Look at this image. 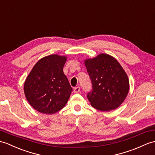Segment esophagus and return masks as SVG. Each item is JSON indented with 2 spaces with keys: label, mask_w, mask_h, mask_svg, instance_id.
<instances>
[{
  "label": "esophagus",
  "mask_w": 155,
  "mask_h": 155,
  "mask_svg": "<svg viewBox=\"0 0 155 155\" xmlns=\"http://www.w3.org/2000/svg\"><path fill=\"white\" fill-rule=\"evenodd\" d=\"M80 91H81V88L79 87V86H77V87L74 88V92L75 93H78L79 92H80Z\"/></svg>",
  "instance_id": "esophagus-1"
}]
</instances>
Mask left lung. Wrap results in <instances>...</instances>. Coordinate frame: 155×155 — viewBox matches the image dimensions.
I'll use <instances>...</instances> for the list:
<instances>
[{
    "label": "left lung",
    "instance_id": "obj_1",
    "mask_svg": "<svg viewBox=\"0 0 155 155\" xmlns=\"http://www.w3.org/2000/svg\"><path fill=\"white\" fill-rule=\"evenodd\" d=\"M84 64L92 83L87 98L92 106L102 111L117 108L129 91L127 73L117 60L106 53L86 59Z\"/></svg>",
    "mask_w": 155,
    "mask_h": 155
}]
</instances>
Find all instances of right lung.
<instances>
[{
  "mask_svg": "<svg viewBox=\"0 0 155 155\" xmlns=\"http://www.w3.org/2000/svg\"><path fill=\"white\" fill-rule=\"evenodd\" d=\"M67 57L57 54L39 59L24 82L29 104L38 111L53 114L65 106L73 88L63 73Z\"/></svg>",
  "mask_w": 155,
  "mask_h": 155,
  "instance_id": "right-lung-1",
  "label": "right lung"
}]
</instances>
